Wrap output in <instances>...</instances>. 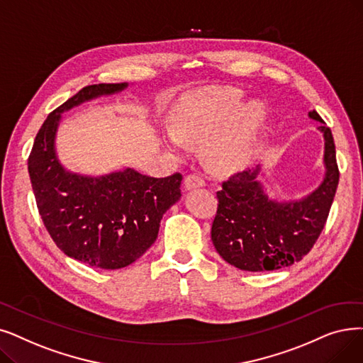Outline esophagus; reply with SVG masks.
<instances>
[{"mask_svg":"<svg viewBox=\"0 0 363 363\" xmlns=\"http://www.w3.org/2000/svg\"><path fill=\"white\" fill-rule=\"evenodd\" d=\"M199 186H204V179L201 177L196 175V173H193V175H188L184 179L185 191H190V190H193V188H199Z\"/></svg>","mask_w":363,"mask_h":363,"instance_id":"1","label":"esophagus"}]
</instances>
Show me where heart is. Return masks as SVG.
<instances>
[{"label":"heart","instance_id":"obj_1","mask_svg":"<svg viewBox=\"0 0 363 363\" xmlns=\"http://www.w3.org/2000/svg\"><path fill=\"white\" fill-rule=\"evenodd\" d=\"M238 87H208L186 94L173 106L163 145L179 152L184 143H203L206 163L219 172L247 167L259 148L269 109L261 99L245 101Z\"/></svg>","mask_w":363,"mask_h":363}]
</instances>
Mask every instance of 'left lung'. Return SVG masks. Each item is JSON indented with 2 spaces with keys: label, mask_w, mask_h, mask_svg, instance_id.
Wrapping results in <instances>:
<instances>
[{
  "label": "left lung",
  "mask_w": 363,
  "mask_h": 363,
  "mask_svg": "<svg viewBox=\"0 0 363 363\" xmlns=\"http://www.w3.org/2000/svg\"><path fill=\"white\" fill-rule=\"evenodd\" d=\"M322 133L325 175L308 194L272 199L261 181V166L231 177L216 193L218 211L212 224V242L230 265L245 272H272L301 261L320 235L338 186L335 144L330 129L316 111Z\"/></svg>",
  "instance_id": "1"
}]
</instances>
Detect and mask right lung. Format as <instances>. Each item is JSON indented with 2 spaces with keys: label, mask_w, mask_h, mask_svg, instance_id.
Instances as JSON below:
<instances>
[{
  "label": "right lung",
  "mask_w": 363,
  "mask_h": 363,
  "mask_svg": "<svg viewBox=\"0 0 363 363\" xmlns=\"http://www.w3.org/2000/svg\"><path fill=\"white\" fill-rule=\"evenodd\" d=\"M129 83L82 89L45 118L28 160V172L43 223L72 259L104 270H118L143 257L155 242L160 220L181 199L179 173L152 178L132 167L91 177L59 160L56 136L62 114Z\"/></svg>",
  "instance_id": "add662e5"
}]
</instances>
